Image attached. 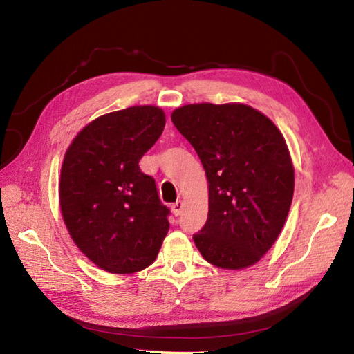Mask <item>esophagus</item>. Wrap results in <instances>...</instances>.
I'll return each mask as SVG.
<instances>
[{
	"instance_id": "34e87169",
	"label": "esophagus",
	"mask_w": 354,
	"mask_h": 354,
	"mask_svg": "<svg viewBox=\"0 0 354 354\" xmlns=\"http://www.w3.org/2000/svg\"><path fill=\"white\" fill-rule=\"evenodd\" d=\"M183 209H184V202H181V201H178V202H175V204L171 205V213L175 214V216L181 214Z\"/></svg>"
}]
</instances>
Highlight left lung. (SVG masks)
Returning a JSON list of instances; mask_svg holds the SVG:
<instances>
[{
    "instance_id": "left-lung-1",
    "label": "left lung",
    "mask_w": 354,
    "mask_h": 354,
    "mask_svg": "<svg viewBox=\"0 0 354 354\" xmlns=\"http://www.w3.org/2000/svg\"><path fill=\"white\" fill-rule=\"evenodd\" d=\"M208 181V219L194 245L209 265H255L284 227L295 187L289 147L272 120L245 103H193L171 112Z\"/></svg>"
}]
</instances>
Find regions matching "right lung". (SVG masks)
Masks as SVG:
<instances>
[{"mask_svg": "<svg viewBox=\"0 0 354 354\" xmlns=\"http://www.w3.org/2000/svg\"><path fill=\"white\" fill-rule=\"evenodd\" d=\"M164 126V111L152 104L108 112L88 123L65 152L62 219L79 250L109 274L146 269L167 236L169 208L138 165Z\"/></svg>", "mask_w": 354, "mask_h": 354, "instance_id": "right-lung-1", "label": "right lung"}]
</instances>
